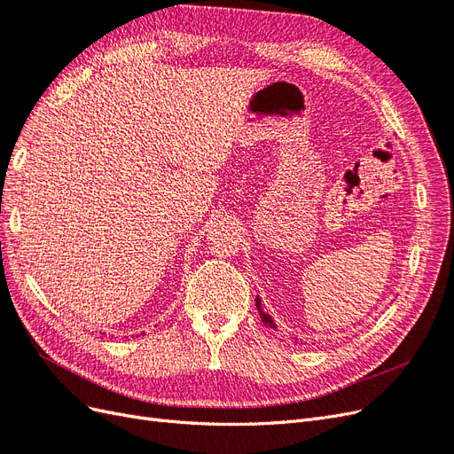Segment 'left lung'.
<instances>
[{
  "instance_id": "left-lung-1",
  "label": "left lung",
  "mask_w": 454,
  "mask_h": 454,
  "mask_svg": "<svg viewBox=\"0 0 454 454\" xmlns=\"http://www.w3.org/2000/svg\"><path fill=\"white\" fill-rule=\"evenodd\" d=\"M255 305H257V310H259V314H261V322H265L267 325H270L272 329H277V325H274V322L270 320V316L269 314H265L263 312V309H261V301L259 299H255Z\"/></svg>"
}]
</instances>
